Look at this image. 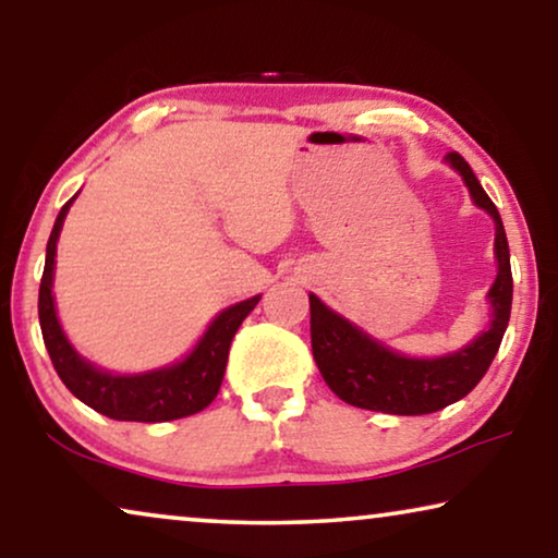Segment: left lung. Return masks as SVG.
<instances>
[{
    "label": "left lung",
    "instance_id": "obj_1",
    "mask_svg": "<svg viewBox=\"0 0 558 558\" xmlns=\"http://www.w3.org/2000/svg\"><path fill=\"white\" fill-rule=\"evenodd\" d=\"M447 162L462 174L477 208H483L495 220L498 277L487 292V300L493 304V323L480 338L457 353L441 357H407L357 330L353 323L310 294L312 355L325 384L350 407L399 416H418L445 409L464 399L483 380L506 335L510 302H513L506 228H502L498 208L462 155L449 151Z\"/></svg>",
    "mask_w": 558,
    "mask_h": 558
}]
</instances>
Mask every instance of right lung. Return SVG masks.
Returning a JSON list of instances; mask_svg holds the SVG:
<instances>
[{
    "label": "right lung",
    "mask_w": 558,
    "mask_h": 558,
    "mask_svg": "<svg viewBox=\"0 0 558 558\" xmlns=\"http://www.w3.org/2000/svg\"><path fill=\"white\" fill-rule=\"evenodd\" d=\"M73 201L75 197H71L60 208L56 226H52L48 251H45L40 296H37L43 340L60 380H63L75 399H81L86 407L98 411V414L117 418V422L155 424L197 414V411H203L218 396L220 384H223L228 348H231L233 335L262 296H251V300L239 302L220 312L185 361L167 365V368L159 371L136 373V376H113L109 371L96 368V365L83 361L71 342H68L56 315V300H52V271H56L58 235Z\"/></svg>",
    "instance_id": "add662e5"
}]
</instances>
